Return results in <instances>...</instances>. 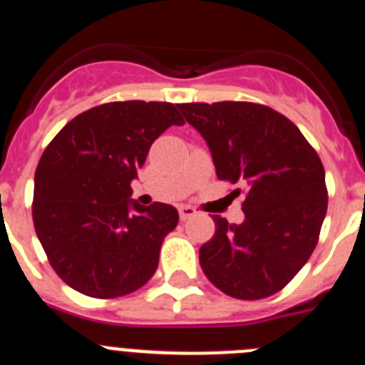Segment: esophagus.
I'll return each mask as SVG.
<instances>
[{"label": "esophagus", "instance_id": "1", "mask_svg": "<svg viewBox=\"0 0 365 365\" xmlns=\"http://www.w3.org/2000/svg\"><path fill=\"white\" fill-rule=\"evenodd\" d=\"M179 215L182 221H186V219L193 217V215H197V210L193 208V206H188V205H182L179 206Z\"/></svg>", "mask_w": 365, "mask_h": 365}]
</instances>
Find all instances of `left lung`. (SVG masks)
<instances>
[{
  "mask_svg": "<svg viewBox=\"0 0 365 365\" xmlns=\"http://www.w3.org/2000/svg\"><path fill=\"white\" fill-rule=\"evenodd\" d=\"M212 151L219 180L243 186L245 221L214 215L199 250L202 272L237 299L276 294L318 245L327 212L325 170L314 148L282 113L254 102L179 104ZM240 195L241 188H235Z\"/></svg>",
  "mask_w": 365,
  "mask_h": 365,
  "instance_id": "left-lung-1",
  "label": "left lung"
}]
</instances>
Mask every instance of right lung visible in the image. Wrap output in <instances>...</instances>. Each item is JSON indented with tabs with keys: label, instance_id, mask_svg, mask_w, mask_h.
<instances>
[{
	"label": "right lung",
	"instance_id": "add662e5",
	"mask_svg": "<svg viewBox=\"0 0 365 365\" xmlns=\"http://www.w3.org/2000/svg\"><path fill=\"white\" fill-rule=\"evenodd\" d=\"M182 124L170 102H109L80 113L45 148L32 221L51 267L74 291L109 299L150 282L179 214L164 202L137 205L130 185L155 138Z\"/></svg>",
	"mask_w": 365,
	"mask_h": 365
}]
</instances>
